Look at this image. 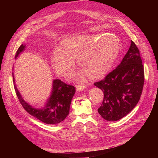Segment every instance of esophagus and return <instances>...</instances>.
<instances>
[{"label": "esophagus", "instance_id": "esophagus-1", "mask_svg": "<svg viewBox=\"0 0 158 158\" xmlns=\"http://www.w3.org/2000/svg\"><path fill=\"white\" fill-rule=\"evenodd\" d=\"M86 88V85H77L76 86V89L78 92H81V91L84 90Z\"/></svg>", "mask_w": 158, "mask_h": 158}]
</instances>
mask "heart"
Listing matches in <instances>:
<instances>
[{"label":"heart","instance_id":"b5f03b06","mask_svg":"<svg viewBox=\"0 0 158 158\" xmlns=\"http://www.w3.org/2000/svg\"><path fill=\"white\" fill-rule=\"evenodd\" d=\"M63 48H54L51 62L54 70L66 76L74 64V58L81 66L73 73L77 81L83 80L88 74L97 79L109 70L120 52V44L117 37L112 35H80L66 38Z\"/></svg>","mask_w":158,"mask_h":158}]
</instances>
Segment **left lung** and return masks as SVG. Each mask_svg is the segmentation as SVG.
I'll use <instances>...</instances> for the list:
<instances>
[{"instance_id":"left-lung-1","label":"left lung","mask_w":158,"mask_h":158,"mask_svg":"<svg viewBox=\"0 0 158 158\" xmlns=\"http://www.w3.org/2000/svg\"><path fill=\"white\" fill-rule=\"evenodd\" d=\"M144 84V69L139 51L131 40L119 65L94 85L104 93L98 113L107 121H117L129 114L138 104Z\"/></svg>"}]
</instances>
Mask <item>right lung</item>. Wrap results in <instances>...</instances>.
<instances>
[{
	"mask_svg": "<svg viewBox=\"0 0 158 158\" xmlns=\"http://www.w3.org/2000/svg\"><path fill=\"white\" fill-rule=\"evenodd\" d=\"M25 48L26 45H21L16 51L15 59ZM13 82L15 83L13 73ZM19 100L26 111L39 120L47 124H57L63 121L70 111L72 99L76 92L75 87L68 85L60 79H54L51 94L42 108H35L23 100L19 91L14 85Z\"/></svg>",
	"mask_w": 158,
	"mask_h": 158,
	"instance_id": "1",
	"label": "right lung"
}]
</instances>
